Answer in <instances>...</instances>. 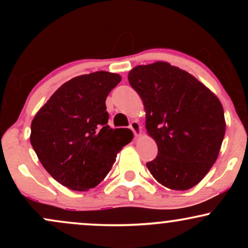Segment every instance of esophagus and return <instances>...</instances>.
Wrapping results in <instances>:
<instances>
[{
    "instance_id": "1",
    "label": "esophagus",
    "mask_w": 248,
    "mask_h": 248,
    "mask_svg": "<svg viewBox=\"0 0 248 248\" xmlns=\"http://www.w3.org/2000/svg\"><path fill=\"white\" fill-rule=\"evenodd\" d=\"M129 128L133 130L134 135H135V136H140L141 135L142 127H141V124H139L138 121H132V122H130Z\"/></svg>"
}]
</instances>
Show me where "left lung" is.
<instances>
[{
  "label": "left lung",
  "instance_id": "obj_1",
  "mask_svg": "<svg viewBox=\"0 0 248 248\" xmlns=\"http://www.w3.org/2000/svg\"><path fill=\"white\" fill-rule=\"evenodd\" d=\"M146 110V129L157 144L147 168L162 186L189 190L217 160L226 124L217 95L167 62L139 65L128 73Z\"/></svg>",
  "mask_w": 248,
  "mask_h": 248
}]
</instances>
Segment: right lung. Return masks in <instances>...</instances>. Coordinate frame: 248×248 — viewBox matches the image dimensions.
<instances>
[{"mask_svg":"<svg viewBox=\"0 0 248 248\" xmlns=\"http://www.w3.org/2000/svg\"><path fill=\"white\" fill-rule=\"evenodd\" d=\"M121 81L98 71L62 84L31 122L30 142L42 166L62 186L87 191L112 169L133 139L127 128L107 124V95Z\"/></svg>","mask_w":248,"mask_h":248,"instance_id":"1","label":"right lung"}]
</instances>
